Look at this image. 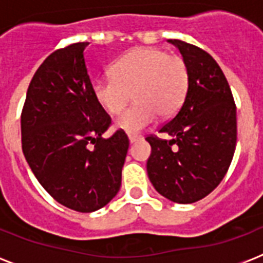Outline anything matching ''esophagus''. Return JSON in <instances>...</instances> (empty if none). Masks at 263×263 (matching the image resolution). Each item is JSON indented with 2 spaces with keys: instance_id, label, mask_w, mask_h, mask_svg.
Returning a JSON list of instances; mask_svg holds the SVG:
<instances>
[{
  "instance_id": "esophagus-1",
  "label": "esophagus",
  "mask_w": 263,
  "mask_h": 263,
  "mask_svg": "<svg viewBox=\"0 0 263 263\" xmlns=\"http://www.w3.org/2000/svg\"><path fill=\"white\" fill-rule=\"evenodd\" d=\"M128 138H129V143H135V142H138L140 139V136L138 135H129Z\"/></svg>"
}]
</instances>
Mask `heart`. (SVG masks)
I'll return each mask as SVG.
<instances>
[{
  "label": "heart",
  "mask_w": 263,
  "mask_h": 263,
  "mask_svg": "<svg viewBox=\"0 0 263 263\" xmlns=\"http://www.w3.org/2000/svg\"><path fill=\"white\" fill-rule=\"evenodd\" d=\"M111 78L95 79L91 90L95 101L110 115L123 110L132 98L135 103L116 119L115 127L138 134L160 117L179 110L190 87V69L184 59L157 47H138L117 59Z\"/></svg>",
  "instance_id": "b5f03b06"
}]
</instances>
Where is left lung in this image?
<instances>
[{"instance_id":"obj_1","label":"left lung","mask_w":263,"mask_h":263,"mask_svg":"<svg viewBox=\"0 0 263 263\" xmlns=\"http://www.w3.org/2000/svg\"><path fill=\"white\" fill-rule=\"evenodd\" d=\"M190 69L184 103L161 134L147 136L152 154L147 175L157 191L176 203H194L224 179L236 147V105L227 78L200 47L169 39Z\"/></svg>"}]
</instances>
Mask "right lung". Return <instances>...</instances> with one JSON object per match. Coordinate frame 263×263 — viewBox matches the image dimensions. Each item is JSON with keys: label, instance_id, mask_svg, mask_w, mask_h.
<instances>
[{"label": "right lung", "instance_id": "add662e5", "mask_svg": "<svg viewBox=\"0 0 263 263\" xmlns=\"http://www.w3.org/2000/svg\"><path fill=\"white\" fill-rule=\"evenodd\" d=\"M87 45L72 43L43 61L22 111V147L31 171L59 203L80 213L115 198L129 146L121 129L102 138L111 120L92 95Z\"/></svg>", "mask_w": 263, "mask_h": 263}]
</instances>
